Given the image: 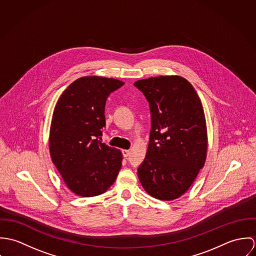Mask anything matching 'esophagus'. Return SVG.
Listing matches in <instances>:
<instances>
[{
    "instance_id": "obj_1",
    "label": "esophagus",
    "mask_w": 256,
    "mask_h": 256,
    "mask_svg": "<svg viewBox=\"0 0 256 256\" xmlns=\"http://www.w3.org/2000/svg\"><path fill=\"white\" fill-rule=\"evenodd\" d=\"M122 154L124 158H127L130 154V150H122Z\"/></svg>"
}]
</instances>
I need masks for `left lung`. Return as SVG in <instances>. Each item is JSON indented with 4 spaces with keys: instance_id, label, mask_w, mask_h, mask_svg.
<instances>
[{
    "instance_id": "8db88e82",
    "label": "left lung",
    "mask_w": 256,
    "mask_h": 256,
    "mask_svg": "<svg viewBox=\"0 0 256 256\" xmlns=\"http://www.w3.org/2000/svg\"><path fill=\"white\" fill-rule=\"evenodd\" d=\"M150 111L146 158L138 168L140 182L160 200L180 197L203 168L207 130L201 100L192 84L180 76L137 80Z\"/></svg>"
}]
</instances>
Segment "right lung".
Instances as JSON below:
<instances>
[{
	"label": "right lung",
	"instance_id": "add662e5",
	"mask_svg": "<svg viewBox=\"0 0 256 256\" xmlns=\"http://www.w3.org/2000/svg\"><path fill=\"white\" fill-rule=\"evenodd\" d=\"M123 84L115 78L82 76L64 90L55 106L51 158L69 189L78 196L104 193L121 168V152L100 139L106 125V100Z\"/></svg>",
	"mask_w": 256,
	"mask_h": 256
}]
</instances>
